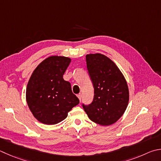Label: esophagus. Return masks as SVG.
Wrapping results in <instances>:
<instances>
[{"label": "esophagus", "mask_w": 161, "mask_h": 161, "mask_svg": "<svg viewBox=\"0 0 161 161\" xmlns=\"http://www.w3.org/2000/svg\"><path fill=\"white\" fill-rule=\"evenodd\" d=\"M77 97L79 98V100H80V101H81V93H80V94L77 95Z\"/></svg>", "instance_id": "34e87169"}]
</instances>
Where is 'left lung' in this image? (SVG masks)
I'll list each match as a JSON object with an SVG mask.
<instances>
[{"mask_svg":"<svg viewBox=\"0 0 161 161\" xmlns=\"http://www.w3.org/2000/svg\"><path fill=\"white\" fill-rule=\"evenodd\" d=\"M87 70L94 88V97L83 108L91 120L102 126L115 123L129 103V89L120 69L101 53L86 55Z\"/></svg>","mask_w":161,"mask_h":161,"instance_id":"left-lung-1","label":"left lung"}]
</instances>
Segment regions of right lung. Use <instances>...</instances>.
<instances>
[{"mask_svg":"<svg viewBox=\"0 0 161 161\" xmlns=\"http://www.w3.org/2000/svg\"><path fill=\"white\" fill-rule=\"evenodd\" d=\"M71 58L52 55L40 63L32 72L26 89V101L32 115L43 124L59 123L80 101L63 75Z\"/></svg>","mask_w":161,"mask_h":161,"instance_id":"right-lung-1","label":"right lung"}]
</instances>
